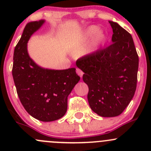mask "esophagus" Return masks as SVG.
Wrapping results in <instances>:
<instances>
[{"mask_svg": "<svg viewBox=\"0 0 151 151\" xmlns=\"http://www.w3.org/2000/svg\"><path fill=\"white\" fill-rule=\"evenodd\" d=\"M76 71H77V74H78V75H80V77H83V71H81V70L80 69V68H77V69H76Z\"/></svg>", "mask_w": 151, "mask_h": 151, "instance_id": "1", "label": "esophagus"}]
</instances>
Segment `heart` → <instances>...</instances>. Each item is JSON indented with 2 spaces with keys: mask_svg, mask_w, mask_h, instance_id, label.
I'll list each match as a JSON object with an SVG mask.
<instances>
[{
  "mask_svg": "<svg viewBox=\"0 0 151 151\" xmlns=\"http://www.w3.org/2000/svg\"><path fill=\"white\" fill-rule=\"evenodd\" d=\"M91 39V44L85 52L87 54L96 51L106 41V35L104 30L99 29L97 25H91L85 29L80 38L74 39L71 42V48L76 51L82 50Z\"/></svg>",
  "mask_w": 151,
  "mask_h": 151,
  "instance_id": "heart-1",
  "label": "heart"
}]
</instances>
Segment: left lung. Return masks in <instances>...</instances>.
<instances>
[{"label": "left lung", "instance_id": "8db88e82", "mask_svg": "<svg viewBox=\"0 0 151 151\" xmlns=\"http://www.w3.org/2000/svg\"><path fill=\"white\" fill-rule=\"evenodd\" d=\"M112 45L78 59L84 72L91 109L101 117L118 116L132 101L137 81L139 58L132 35L113 21Z\"/></svg>", "mask_w": 151, "mask_h": 151}]
</instances>
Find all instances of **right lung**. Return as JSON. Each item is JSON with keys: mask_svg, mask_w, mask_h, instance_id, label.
Instances as JSON below:
<instances>
[{"mask_svg": "<svg viewBox=\"0 0 151 151\" xmlns=\"http://www.w3.org/2000/svg\"><path fill=\"white\" fill-rule=\"evenodd\" d=\"M45 19L28 22L14 52L12 75L17 92L25 110L44 122L61 118L67 111V99L80 77L75 68L55 70L39 66L30 57L28 42L45 24Z\"/></svg>", "mask_w": 151, "mask_h": 151, "instance_id": "add662e5", "label": "right lung"}]
</instances>
